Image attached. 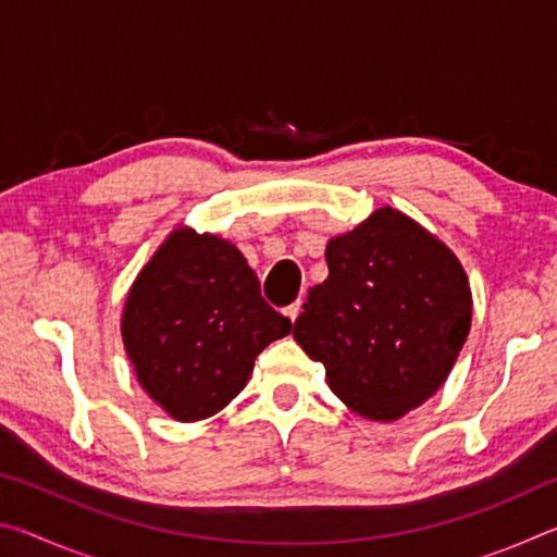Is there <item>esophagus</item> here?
Returning <instances> with one entry per match:
<instances>
[{
	"instance_id": "esophagus-1",
	"label": "esophagus",
	"mask_w": 557,
	"mask_h": 557,
	"mask_svg": "<svg viewBox=\"0 0 557 557\" xmlns=\"http://www.w3.org/2000/svg\"><path fill=\"white\" fill-rule=\"evenodd\" d=\"M299 309H301V305H299V301H295V305H289V307L282 309V314H285L289 322H295V319L299 317Z\"/></svg>"
}]
</instances>
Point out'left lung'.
<instances>
[{
    "instance_id": "8db88e82",
    "label": "left lung",
    "mask_w": 557,
    "mask_h": 557,
    "mask_svg": "<svg viewBox=\"0 0 557 557\" xmlns=\"http://www.w3.org/2000/svg\"><path fill=\"white\" fill-rule=\"evenodd\" d=\"M326 268L292 336L324 363L329 385L354 412L398 420L440 388L467 342L465 270L388 206L329 240Z\"/></svg>"
}]
</instances>
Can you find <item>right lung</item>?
<instances>
[{"instance_id":"obj_1","label":"right lung","mask_w":557,"mask_h":557,"mask_svg":"<svg viewBox=\"0 0 557 557\" xmlns=\"http://www.w3.org/2000/svg\"><path fill=\"white\" fill-rule=\"evenodd\" d=\"M292 322L260 295L240 250L176 231L129 289L122 338L149 398L176 420L209 418L243 391L258 354Z\"/></svg>"}]
</instances>
